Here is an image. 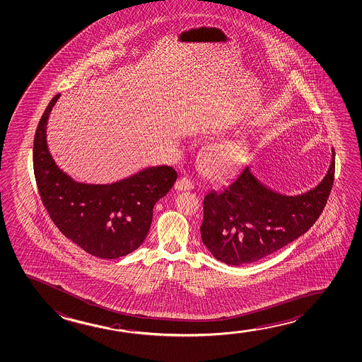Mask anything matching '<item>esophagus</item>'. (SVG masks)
Listing matches in <instances>:
<instances>
[{"instance_id":"obj_1","label":"esophagus","mask_w":362,"mask_h":362,"mask_svg":"<svg viewBox=\"0 0 362 362\" xmlns=\"http://www.w3.org/2000/svg\"><path fill=\"white\" fill-rule=\"evenodd\" d=\"M194 189V186L191 184L189 178L180 177L175 182V189H177V191H189V189Z\"/></svg>"}]
</instances>
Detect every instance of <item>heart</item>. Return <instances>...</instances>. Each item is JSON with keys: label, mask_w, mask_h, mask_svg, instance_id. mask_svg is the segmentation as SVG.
Wrapping results in <instances>:
<instances>
[{"label": "heart", "mask_w": 362, "mask_h": 362, "mask_svg": "<svg viewBox=\"0 0 362 362\" xmlns=\"http://www.w3.org/2000/svg\"><path fill=\"white\" fill-rule=\"evenodd\" d=\"M250 146L245 139H227L206 147L200 156L201 171L212 180L231 177L247 160Z\"/></svg>", "instance_id": "1"}]
</instances>
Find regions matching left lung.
I'll return each mask as SVG.
<instances>
[{
    "label": "left lung",
    "instance_id": "8db88e82",
    "mask_svg": "<svg viewBox=\"0 0 362 362\" xmlns=\"http://www.w3.org/2000/svg\"><path fill=\"white\" fill-rule=\"evenodd\" d=\"M334 151L321 182L287 196L271 189L246 165L221 191L204 199L201 238L215 259L232 266L252 264L300 238L316 222L334 184Z\"/></svg>",
    "mask_w": 362,
    "mask_h": 362
}]
</instances>
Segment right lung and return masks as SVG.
Returning <instances> with one entry per match:
<instances>
[{
  "instance_id": "1",
  "label": "right lung",
  "mask_w": 362,
  "mask_h": 362,
  "mask_svg": "<svg viewBox=\"0 0 362 362\" xmlns=\"http://www.w3.org/2000/svg\"><path fill=\"white\" fill-rule=\"evenodd\" d=\"M56 95L36 130L33 171L38 192L59 231L100 259L126 256L144 243L157 201L173 187L177 173L150 166L112 184L78 182L56 165L47 146V122Z\"/></svg>"
}]
</instances>
